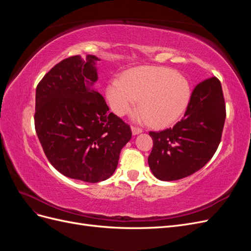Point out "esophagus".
I'll use <instances>...</instances> for the list:
<instances>
[{"label":"esophagus","mask_w":251,"mask_h":251,"mask_svg":"<svg viewBox=\"0 0 251 251\" xmlns=\"http://www.w3.org/2000/svg\"><path fill=\"white\" fill-rule=\"evenodd\" d=\"M142 132V130L140 127H136V126H132V134L133 135H138Z\"/></svg>","instance_id":"esophagus-1"}]
</instances>
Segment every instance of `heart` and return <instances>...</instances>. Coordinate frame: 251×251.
Returning a JSON list of instances; mask_svg holds the SVG:
<instances>
[{"label":"heart","mask_w":251,"mask_h":251,"mask_svg":"<svg viewBox=\"0 0 251 251\" xmlns=\"http://www.w3.org/2000/svg\"><path fill=\"white\" fill-rule=\"evenodd\" d=\"M192 97L187 78L162 67H140L128 71L124 79L114 78L107 87L110 107L117 115L139 109L149 124L168 126L183 116Z\"/></svg>","instance_id":"heart-1"}]
</instances>
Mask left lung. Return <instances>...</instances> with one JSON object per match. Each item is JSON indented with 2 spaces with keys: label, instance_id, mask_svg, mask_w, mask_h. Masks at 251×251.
Instances as JSON below:
<instances>
[{
  "label": "left lung",
  "instance_id": "8db88e82",
  "mask_svg": "<svg viewBox=\"0 0 251 251\" xmlns=\"http://www.w3.org/2000/svg\"><path fill=\"white\" fill-rule=\"evenodd\" d=\"M226 117L221 82L205 79L194 89L184 117L160 132H150L153 149L148 158L154 176L175 181L191 176L214 156Z\"/></svg>",
  "mask_w": 251,
  "mask_h": 251
}]
</instances>
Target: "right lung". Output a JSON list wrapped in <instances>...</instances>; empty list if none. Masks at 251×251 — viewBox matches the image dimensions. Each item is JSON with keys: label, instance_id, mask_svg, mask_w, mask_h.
Segmentation results:
<instances>
[{"label": "right lung", "instance_id": "add662e5", "mask_svg": "<svg viewBox=\"0 0 251 251\" xmlns=\"http://www.w3.org/2000/svg\"><path fill=\"white\" fill-rule=\"evenodd\" d=\"M94 55L55 65L39 82L34 125L45 155L64 176L96 183L115 172L131 127L109 112L93 89L98 79Z\"/></svg>", "mask_w": 251, "mask_h": 251}]
</instances>
